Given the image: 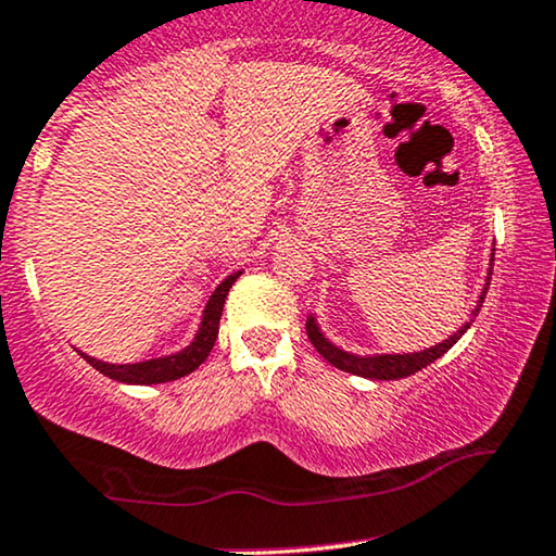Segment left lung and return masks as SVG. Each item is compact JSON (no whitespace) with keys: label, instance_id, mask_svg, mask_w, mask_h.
<instances>
[{"label":"left lung","instance_id":"1","mask_svg":"<svg viewBox=\"0 0 556 556\" xmlns=\"http://www.w3.org/2000/svg\"><path fill=\"white\" fill-rule=\"evenodd\" d=\"M490 282H492V269H490V277H486L484 292H481V298H479V305L473 307V313H471L473 318H477V313L481 311V303H484V295H486V290H490ZM469 326H471V320H469V324L460 326V329L453 333L451 339H445L443 344H434V346H430V350H425V352H414V354H378V357H357V354L337 350V346H333L329 339H326L324 333H320V329L316 326V318L307 316V320H305L307 339H311V344L316 346V352L320 354V357L329 359V363L333 367H339V370L352 372V376L370 378V380H399V378L414 376V372H419V370H422V367L434 363V359H438V357H443V354L451 350V346L456 344L460 337H464Z\"/></svg>","mask_w":556,"mask_h":556}]
</instances>
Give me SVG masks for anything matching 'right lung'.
I'll return each instance as SVG.
<instances>
[{"label": "right lung", "mask_w": 556, "mask_h": 556, "mask_svg": "<svg viewBox=\"0 0 556 556\" xmlns=\"http://www.w3.org/2000/svg\"><path fill=\"white\" fill-rule=\"evenodd\" d=\"M240 274H230L223 285L214 290V295L206 303L204 318H202V329H199L193 342L186 346L184 352L170 354V357H160V359H147V363H134V365H109L100 363L96 357H83L96 367L98 372L109 376L113 380H122V383H134V386H152V383H168V380H178L189 372L197 370L199 365L210 357L214 342H217V331H219V316H223V305L227 292Z\"/></svg>", "instance_id": "add662e5"}]
</instances>
